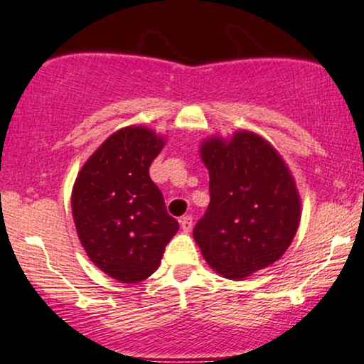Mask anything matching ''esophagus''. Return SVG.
Here are the masks:
<instances>
[{
  "mask_svg": "<svg viewBox=\"0 0 364 364\" xmlns=\"http://www.w3.org/2000/svg\"><path fill=\"white\" fill-rule=\"evenodd\" d=\"M192 223H194V219H192V216L181 218V228L183 230V232H189L192 230Z\"/></svg>",
  "mask_w": 364,
  "mask_h": 364,
  "instance_id": "1",
  "label": "esophagus"
}]
</instances>
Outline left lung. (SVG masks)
Wrapping results in <instances>:
<instances>
[{
  "label": "left lung",
  "instance_id": "1",
  "mask_svg": "<svg viewBox=\"0 0 364 364\" xmlns=\"http://www.w3.org/2000/svg\"><path fill=\"white\" fill-rule=\"evenodd\" d=\"M210 203L194 228L203 257L219 275L240 280L270 267L300 223V197L289 167L267 140L237 132L200 145Z\"/></svg>",
  "mask_w": 364,
  "mask_h": 364
}]
</instances>
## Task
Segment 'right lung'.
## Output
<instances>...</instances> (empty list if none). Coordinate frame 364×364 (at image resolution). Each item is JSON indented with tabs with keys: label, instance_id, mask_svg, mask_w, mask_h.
Segmentation results:
<instances>
[{
	"label": "right lung",
	"instance_id": "obj_1",
	"mask_svg": "<svg viewBox=\"0 0 364 364\" xmlns=\"http://www.w3.org/2000/svg\"><path fill=\"white\" fill-rule=\"evenodd\" d=\"M165 140L145 127L111 134L84 164L73 189V216L91 262L123 284L154 273L178 231L150 178Z\"/></svg>",
	"mask_w": 364,
	"mask_h": 364
}]
</instances>
